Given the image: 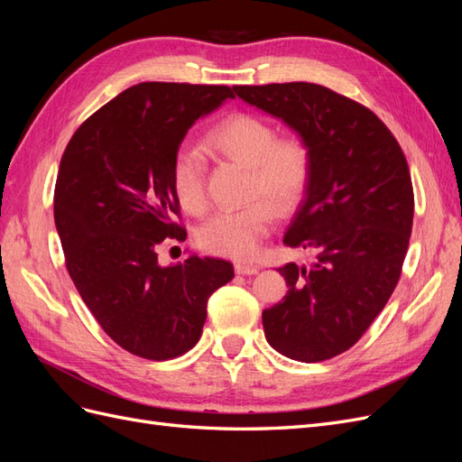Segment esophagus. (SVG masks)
<instances>
[{"label":"esophagus","mask_w":462,"mask_h":462,"mask_svg":"<svg viewBox=\"0 0 462 462\" xmlns=\"http://www.w3.org/2000/svg\"><path fill=\"white\" fill-rule=\"evenodd\" d=\"M258 265H250V263H235V272L239 273V275H254V273H258Z\"/></svg>","instance_id":"obj_1"}]
</instances>
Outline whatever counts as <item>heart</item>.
<instances>
[{"mask_svg":"<svg viewBox=\"0 0 462 462\" xmlns=\"http://www.w3.org/2000/svg\"><path fill=\"white\" fill-rule=\"evenodd\" d=\"M206 144L219 156L248 167V199L258 200L209 217L197 233L199 246L214 256L253 260L273 226V208L289 214L302 200L310 183V150L299 136H277L270 121L253 114L221 119L206 134ZM171 187L185 212H206V160L200 152L179 150L171 165ZM260 196L266 200L260 201Z\"/></svg>","mask_w":462,"mask_h":462,"instance_id":"b5f03b06","label":"heart"}]
</instances>
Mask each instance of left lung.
<instances>
[{"label":"left lung","instance_id":"8db88e82","mask_svg":"<svg viewBox=\"0 0 462 462\" xmlns=\"http://www.w3.org/2000/svg\"><path fill=\"white\" fill-rule=\"evenodd\" d=\"M250 106L295 129L310 150V183L283 236L316 254L279 268L282 302L262 312L265 339L287 358L348 351L383 310L412 231L407 158L372 109L312 82L235 87Z\"/></svg>","mask_w":462,"mask_h":462}]
</instances>
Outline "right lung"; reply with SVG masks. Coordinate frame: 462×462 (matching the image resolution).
<instances>
[{
  "label": "right lung",
  "mask_w": 462,
  "mask_h": 462,
  "mask_svg": "<svg viewBox=\"0 0 462 462\" xmlns=\"http://www.w3.org/2000/svg\"><path fill=\"white\" fill-rule=\"evenodd\" d=\"M229 87L141 82L92 114L69 141L53 192L65 265L97 324L121 348L170 360L199 343L209 295L233 279L219 258L162 268L156 246L187 231L171 187L179 144Z\"/></svg>",
  "instance_id": "1"
}]
</instances>
